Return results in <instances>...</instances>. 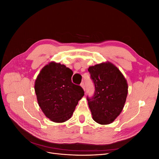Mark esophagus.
<instances>
[{"instance_id": "1", "label": "esophagus", "mask_w": 159, "mask_h": 159, "mask_svg": "<svg viewBox=\"0 0 159 159\" xmlns=\"http://www.w3.org/2000/svg\"><path fill=\"white\" fill-rule=\"evenodd\" d=\"M80 85H81V87L83 88V89L85 91V84H84V83L82 82V83H81V84H80Z\"/></svg>"}]
</instances>
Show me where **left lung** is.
<instances>
[{
	"mask_svg": "<svg viewBox=\"0 0 159 159\" xmlns=\"http://www.w3.org/2000/svg\"><path fill=\"white\" fill-rule=\"evenodd\" d=\"M88 71L95 88L93 97L88 98L92 118L101 125L111 123L125 103L127 81L121 71L109 61L89 66Z\"/></svg>",
	"mask_w": 159,
	"mask_h": 159,
	"instance_id": "left-lung-1",
	"label": "left lung"
}]
</instances>
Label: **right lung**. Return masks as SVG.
<instances>
[{
	"mask_svg": "<svg viewBox=\"0 0 159 159\" xmlns=\"http://www.w3.org/2000/svg\"><path fill=\"white\" fill-rule=\"evenodd\" d=\"M73 71L60 63L50 61L38 75L34 90L39 107L47 118L55 123L70 119L84 95L80 85L71 82Z\"/></svg>",
	"mask_w": 159,
	"mask_h": 159,
	"instance_id": "add662e5",
	"label": "right lung"
}]
</instances>
